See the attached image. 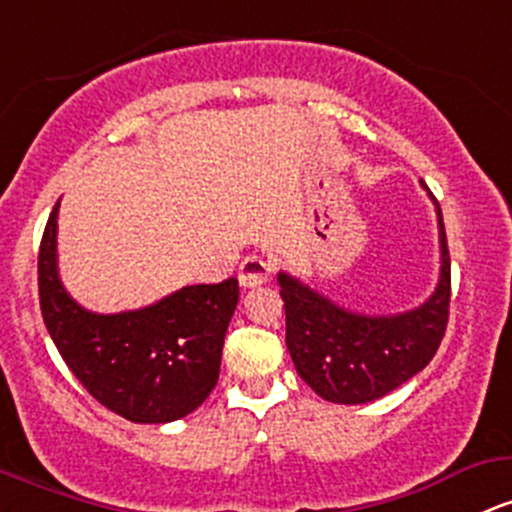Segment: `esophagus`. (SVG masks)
Instances as JSON below:
<instances>
[{
    "mask_svg": "<svg viewBox=\"0 0 512 512\" xmlns=\"http://www.w3.org/2000/svg\"><path fill=\"white\" fill-rule=\"evenodd\" d=\"M269 274H272V265L257 255L245 257V262L238 269V279L245 289H255V286L265 284L269 279Z\"/></svg>",
    "mask_w": 512,
    "mask_h": 512,
    "instance_id": "obj_1",
    "label": "esophagus"
}]
</instances>
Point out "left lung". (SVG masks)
Here are the masks:
<instances>
[{
	"instance_id": "1",
	"label": "left lung",
	"mask_w": 512,
	"mask_h": 512,
	"mask_svg": "<svg viewBox=\"0 0 512 512\" xmlns=\"http://www.w3.org/2000/svg\"><path fill=\"white\" fill-rule=\"evenodd\" d=\"M430 199L440 230V279L428 301L411 311L357 313L289 272L277 274L289 355L301 379L325 401L342 406L376 401L423 372L435 357L449 316V250L440 204L432 194Z\"/></svg>"
}]
</instances>
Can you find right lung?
<instances>
[{"label":"right lung","mask_w":512,"mask_h":512,"mask_svg":"<svg viewBox=\"0 0 512 512\" xmlns=\"http://www.w3.org/2000/svg\"><path fill=\"white\" fill-rule=\"evenodd\" d=\"M58 211L60 201L38 252V294L43 323L70 372L131 423H172L196 411L221 372L238 279L182 286L136 311H87L60 279Z\"/></svg>","instance_id":"right-lung-1"}]
</instances>
